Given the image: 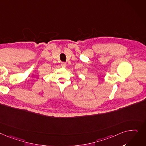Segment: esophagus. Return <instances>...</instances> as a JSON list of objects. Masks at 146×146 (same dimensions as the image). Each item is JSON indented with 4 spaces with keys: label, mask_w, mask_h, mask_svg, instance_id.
<instances>
[{
    "label": "esophagus",
    "mask_w": 146,
    "mask_h": 146,
    "mask_svg": "<svg viewBox=\"0 0 146 146\" xmlns=\"http://www.w3.org/2000/svg\"><path fill=\"white\" fill-rule=\"evenodd\" d=\"M61 66L62 67H64L65 68L66 67V63H64V62H62V64H61Z\"/></svg>",
    "instance_id": "esophagus-1"
}]
</instances>
